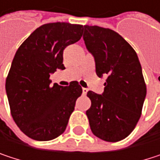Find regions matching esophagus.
<instances>
[{
  "instance_id": "1",
  "label": "esophagus",
  "mask_w": 160,
  "mask_h": 160,
  "mask_svg": "<svg viewBox=\"0 0 160 160\" xmlns=\"http://www.w3.org/2000/svg\"><path fill=\"white\" fill-rule=\"evenodd\" d=\"M87 92H88V89H87V88H82V92H83V94H86Z\"/></svg>"
}]
</instances>
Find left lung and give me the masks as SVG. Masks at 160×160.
<instances>
[{
  "instance_id": "8db88e82",
  "label": "left lung",
  "mask_w": 160,
  "mask_h": 160,
  "mask_svg": "<svg viewBox=\"0 0 160 160\" xmlns=\"http://www.w3.org/2000/svg\"><path fill=\"white\" fill-rule=\"evenodd\" d=\"M83 40L95 62L98 77H107L102 94L87 92L86 111L92 133L107 142H118L135 128L142 113L146 86L133 48L117 32L84 26Z\"/></svg>"
}]
</instances>
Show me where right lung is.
<instances>
[{
    "instance_id": "right-lung-1",
    "label": "right lung",
    "mask_w": 160,
    "mask_h": 160,
    "mask_svg": "<svg viewBox=\"0 0 160 160\" xmlns=\"http://www.w3.org/2000/svg\"><path fill=\"white\" fill-rule=\"evenodd\" d=\"M82 28L65 22L42 25L16 51L5 90L15 122L33 140L50 141L62 134L82 93L77 81L64 87L50 80L57 69H65L63 52L80 41Z\"/></svg>"
}]
</instances>
